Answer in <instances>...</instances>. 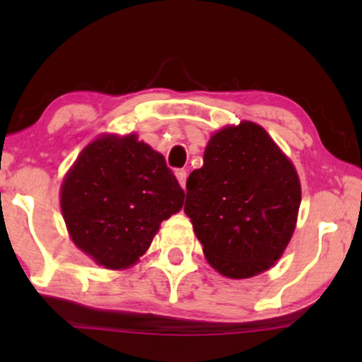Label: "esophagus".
Instances as JSON below:
<instances>
[{
	"instance_id": "34e87169",
	"label": "esophagus",
	"mask_w": 362,
	"mask_h": 362,
	"mask_svg": "<svg viewBox=\"0 0 362 362\" xmlns=\"http://www.w3.org/2000/svg\"><path fill=\"white\" fill-rule=\"evenodd\" d=\"M175 175H177V180H178V184L182 185V189H185V182H187V170H177L175 172Z\"/></svg>"
}]
</instances>
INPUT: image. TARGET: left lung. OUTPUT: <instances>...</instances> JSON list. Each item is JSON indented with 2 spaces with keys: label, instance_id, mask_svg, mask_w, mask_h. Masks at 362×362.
<instances>
[{
  "label": "left lung",
  "instance_id": "8db88e82",
  "mask_svg": "<svg viewBox=\"0 0 362 362\" xmlns=\"http://www.w3.org/2000/svg\"><path fill=\"white\" fill-rule=\"evenodd\" d=\"M300 204L289 158L264 127L243 120L209 139L204 165L187 178L184 211L211 267L247 279L281 259Z\"/></svg>",
  "mask_w": 362,
  "mask_h": 362
}]
</instances>
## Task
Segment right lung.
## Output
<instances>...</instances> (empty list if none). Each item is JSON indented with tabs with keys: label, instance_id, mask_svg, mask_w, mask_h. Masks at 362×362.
Instances as JSON below:
<instances>
[{
	"label": "right lung",
	"instance_id": "obj_1",
	"mask_svg": "<svg viewBox=\"0 0 362 362\" xmlns=\"http://www.w3.org/2000/svg\"><path fill=\"white\" fill-rule=\"evenodd\" d=\"M184 197L163 155L136 134H107L83 149L66 173L61 211L74 245L115 271L139 260Z\"/></svg>",
	"mask_w": 362,
	"mask_h": 362
}]
</instances>
